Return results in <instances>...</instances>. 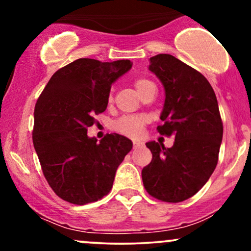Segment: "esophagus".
<instances>
[{
	"label": "esophagus",
	"mask_w": 251,
	"mask_h": 251,
	"mask_svg": "<svg viewBox=\"0 0 251 251\" xmlns=\"http://www.w3.org/2000/svg\"><path fill=\"white\" fill-rule=\"evenodd\" d=\"M139 146H142V143H139V142H134L133 143V149L139 148Z\"/></svg>",
	"instance_id": "1"
}]
</instances>
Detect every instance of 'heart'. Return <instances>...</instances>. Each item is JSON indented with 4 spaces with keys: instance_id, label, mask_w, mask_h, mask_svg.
Returning a JSON list of instances; mask_svg holds the SVG:
<instances>
[{
    "instance_id": "b5f03b06",
    "label": "heart",
    "mask_w": 251,
    "mask_h": 251,
    "mask_svg": "<svg viewBox=\"0 0 251 251\" xmlns=\"http://www.w3.org/2000/svg\"><path fill=\"white\" fill-rule=\"evenodd\" d=\"M150 85H153V83L150 81V80L145 79V77H138V79L134 80V87L138 91V93L143 92ZM112 100H113V89L108 94V102H111ZM146 122H148V119L145 117H122L120 119H118L113 123V129L118 132V133L137 139V138H139L142 135L143 128L145 126Z\"/></svg>"
}]
</instances>
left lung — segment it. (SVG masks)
I'll list each match as a JSON object with an SVG mask.
<instances>
[{"label": "left lung", "instance_id": "8db88e82", "mask_svg": "<svg viewBox=\"0 0 251 251\" xmlns=\"http://www.w3.org/2000/svg\"><path fill=\"white\" fill-rule=\"evenodd\" d=\"M149 70L165 89L157 129L175 137L172 148L149 142L152 160L143 169L144 188L157 200L178 203L197 194L215 171L223 137L217 98L206 77L170 54L150 59Z\"/></svg>", "mask_w": 251, "mask_h": 251}]
</instances>
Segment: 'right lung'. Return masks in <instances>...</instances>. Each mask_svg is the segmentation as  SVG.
Returning a JSON list of instances; mask_svg holds the SVG:
<instances>
[{"mask_svg":"<svg viewBox=\"0 0 251 251\" xmlns=\"http://www.w3.org/2000/svg\"><path fill=\"white\" fill-rule=\"evenodd\" d=\"M131 67L129 60L77 59L56 71L37 99L34 149L46 180L63 201L83 205L111 191L132 142L117 133L98 142L87 128L107 107L112 83Z\"/></svg>","mask_w":251,"mask_h":251,"instance_id":"right-lung-1","label":"right lung"}]
</instances>
